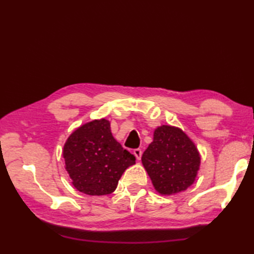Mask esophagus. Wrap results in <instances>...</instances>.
Returning a JSON list of instances; mask_svg holds the SVG:
<instances>
[{
	"label": "esophagus",
	"mask_w": 254,
	"mask_h": 254,
	"mask_svg": "<svg viewBox=\"0 0 254 254\" xmlns=\"http://www.w3.org/2000/svg\"><path fill=\"white\" fill-rule=\"evenodd\" d=\"M133 153H134V156H135V158L137 159V160H140L141 156H142V150H141L140 148L134 149V150H133Z\"/></svg>",
	"instance_id": "1"
}]
</instances>
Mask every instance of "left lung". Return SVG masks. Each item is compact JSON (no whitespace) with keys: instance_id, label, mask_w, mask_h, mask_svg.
Masks as SVG:
<instances>
[{"instance_id":"left-lung-1","label":"left lung","mask_w":254,"mask_h":254,"mask_svg":"<svg viewBox=\"0 0 254 254\" xmlns=\"http://www.w3.org/2000/svg\"><path fill=\"white\" fill-rule=\"evenodd\" d=\"M154 188L163 195L179 192L194 183L200 158L195 144L180 128L162 126L142 154Z\"/></svg>"}]
</instances>
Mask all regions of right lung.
I'll return each instance as SVG.
<instances>
[{"mask_svg":"<svg viewBox=\"0 0 254 254\" xmlns=\"http://www.w3.org/2000/svg\"><path fill=\"white\" fill-rule=\"evenodd\" d=\"M63 156L72 185L92 196L113 192L122 174L135 163V157L112 135L105 119L77 128L68 137Z\"/></svg>","mask_w":254,"mask_h":254,"instance_id":"add662e5","label":"right lung"}]
</instances>
